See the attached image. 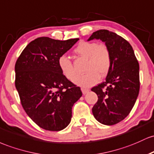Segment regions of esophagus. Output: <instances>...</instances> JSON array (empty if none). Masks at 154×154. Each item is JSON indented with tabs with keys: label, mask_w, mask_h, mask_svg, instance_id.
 Returning <instances> with one entry per match:
<instances>
[{
	"label": "esophagus",
	"mask_w": 154,
	"mask_h": 154,
	"mask_svg": "<svg viewBox=\"0 0 154 154\" xmlns=\"http://www.w3.org/2000/svg\"><path fill=\"white\" fill-rule=\"evenodd\" d=\"M82 91L83 94H87L88 92H89V89H84V88H83V89H82Z\"/></svg>",
	"instance_id": "esophagus-1"
}]
</instances>
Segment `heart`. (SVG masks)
<instances>
[{
	"mask_svg": "<svg viewBox=\"0 0 154 154\" xmlns=\"http://www.w3.org/2000/svg\"><path fill=\"white\" fill-rule=\"evenodd\" d=\"M74 51L79 56L86 58L84 75L77 77L74 83L79 86L88 88L94 85L99 78L107 75L111 67V54L105 44L95 41H81ZM60 71L69 80L72 81L77 75L71 60L66 55H61L57 60Z\"/></svg>",
	"mask_w": 154,
	"mask_h": 154,
	"instance_id": "1",
	"label": "heart"
}]
</instances>
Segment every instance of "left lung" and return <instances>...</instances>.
I'll use <instances>...</instances> for the list:
<instances>
[{"label": "left lung", "instance_id": "obj_1", "mask_svg": "<svg viewBox=\"0 0 154 154\" xmlns=\"http://www.w3.org/2000/svg\"><path fill=\"white\" fill-rule=\"evenodd\" d=\"M101 40L109 48L111 67L105 82L91 89L98 97L92 108L94 118L105 125H113L132 110L140 90L139 63L129 43L107 30L94 32L88 41Z\"/></svg>", "mask_w": 154, "mask_h": 154}]
</instances>
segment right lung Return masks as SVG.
<instances>
[{
    "label": "right lung",
    "instance_id": "obj_1",
    "mask_svg": "<svg viewBox=\"0 0 154 154\" xmlns=\"http://www.w3.org/2000/svg\"><path fill=\"white\" fill-rule=\"evenodd\" d=\"M79 38L66 41L40 37L25 48L15 64V86L24 110L41 128L60 131L70 124L80 87L67 79L57 60Z\"/></svg>",
    "mask_w": 154,
    "mask_h": 154
}]
</instances>
